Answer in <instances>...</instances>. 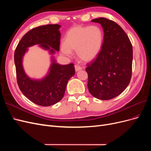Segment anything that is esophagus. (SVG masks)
Returning a JSON list of instances; mask_svg holds the SVG:
<instances>
[{"instance_id":"34e87169","label":"esophagus","mask_w":151,"mask_h":151,"mask_svg":"<svg viewBox=\"0 0 151 151\" xmlns=\"http://www.w3.org/2000/svg\"><path fill=\"white\" fill-rule=\"evenodd\" d=\"M75 70H76V72L79 71V70H82V67L81 66H79V65H75Z\"/></svg>"}]
</instances>
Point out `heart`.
I'll list each match as a JSON object with an SVG mask.
<instances>
[{"mask_svg": "<svg viewBox=\"0 0 151 151\" xmlns=\"http://www.w3.org/2000/svg\"><path fill=\"white\" fill-rule=\"evenodd\" d=\"M103 43L104 32L99 26H74L67 32L61 52L69 55L71 52L76 51L81 61L89 62L99 55Z\"/></svg>", "mask_w": 151, "mask_h": 151, "instance_id": "b5f03b06", "label": "heart"}]
</instances>
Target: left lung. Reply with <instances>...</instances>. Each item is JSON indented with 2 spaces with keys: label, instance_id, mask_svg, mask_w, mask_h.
<instances>
[{
  "label": "left lung",
  "instance_id": "obj_1",
  "mask_svg": "<svg viewBox=\"0 0 151 151\" xmlns=\"http://www.w3.org/2000/svg\"><path fill=\"white\" fill-rule=\"evenodd\" d=\"M101 25L103 46L94 60L88 63V88L96 98L108 100L116 97L129 86L132 77L133 50L121 27L104 17L91 21Z\"/></svg>",
  "mask_w": 151,
  "mask_h": 151
}]
</instances>
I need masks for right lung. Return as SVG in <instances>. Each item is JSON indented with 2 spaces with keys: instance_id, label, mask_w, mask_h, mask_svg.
<instances>
[{
  "instance_id": "obj_1",
  "label": "right lung",
  "mask_w": 151,
  "mask_h": 151,
  "mask_svg": "<svg viewBox=\"0 0 151 151\" xmlns=\"http://www.w3.org/2000/svg\"><path fill=\"white\" fill-rule=\"evenodd\" d=\"M58 24L40 26L29 31L18 43L14 52L17 84L25 96L34 103L49 106L60 101L64 96L67 84L75 74L73 63L60 65L52 56L51 65L47 75L42 79H31L24 72L22 59L30 47H39L53 55L60 48V33Z\"/></svg>"
}]
</instances>
